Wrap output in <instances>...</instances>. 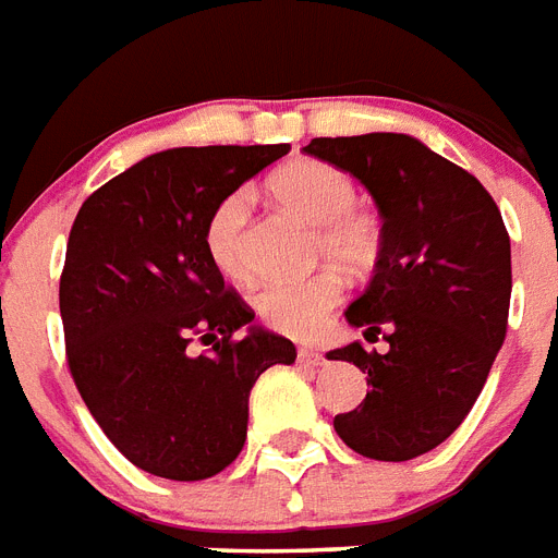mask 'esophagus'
<instances>
[{"label":"esophagus","mask_w":558,"mask_h":558,"mask_svg":"<svg viewBox=\"0 0 558 558\" xmlns=\"http://www.w3.org/2000/svg\"><path fill=\"white\" fill-rule=\"evenodd\" d=\"M298 362H301L304 367H322L327 359H324V353H318V350L301 348L298 350Z\"/></svg>","instance_id":"1"}]
</instances>
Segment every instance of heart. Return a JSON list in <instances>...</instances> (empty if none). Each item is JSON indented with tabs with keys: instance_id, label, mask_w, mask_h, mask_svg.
<instances>
[{
	"instance_id": "b5f03b06",
	"label": "heart",
	"mask_w": 558,
	"mask_h": 558,
	"mask_svg": "<svg viewBox=\"0 0 558 558\" xmlns=\"http://www.w3.org/2000/svg\"><path fill=\"white\" fill-rule=\"evenodd\" d=\"M271 196L287 210L318 226L315 254L344 271H367L379 257V219L356 208V185L344 170L318 159H292L269 179ZM248 231V193L234 191L217 202L205 226V252L228 280L252 278L245 248ZM341 278L322 269L301 280H271L252 295L260 322L289 339H313L332 306L341 301Z\"/></svg>"
}]
</instances>
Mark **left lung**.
Returning a JSON list of instances; mask_svg holds the SVG:
<instances>
[{"label": "left lung", "mask_w": 558, "mask_h": 558, "mask_svg": "<svg viewBox=\"0 0 558 558\" xmlns=\"http://www.w3.org/2000/svg\"><path fill=\"white\" fill-rule=\"evenodd\" d=\"M304 150L356 177L381 217L373 278L344 318L365 336L388 330L390 348L367 353L353 341L327 353L371 385L332 425L365 458H420L466 420L507 336L512 266L501 210L472 173L411 135L313 138Z\"/></svg>", "instance_id": "8db88e82"}]
</instances>
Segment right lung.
<instances>
[{
	"label": "right lung",
	"mask_w": 558,
	"mask_h": 558,
	"mask_svg": "<svg viewBox=\"0 0 558 558\" xmlns=\"http://www.w3.org/2000/svg\"><path fill=\"white\" fill-rule=\"evenodd\" d=\"M287 144L153 153L77 210L60 278L69 371L112 446L144 472L205 481L243 451L248 393L295 344L257 327L210 263L217 202ZM248 326L243 340L233 336ZM211 344L193 354L190 341Z\"/></svg>",
	"instance_id": "obj_1"
}]
</instances>
